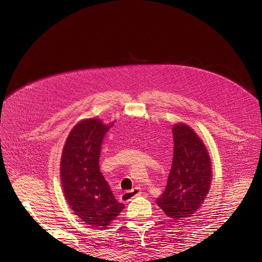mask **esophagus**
I'll return each instance as SVG.
<instances>
[{
  "mask_svg": "<svg viewBox=\"0 0 262 262\" xmlns=\"http://www.w3.org/2000/svg\"><path fill=\"white\" fill-rule=\"evenodd\" d=\"M141 193H142L141 192V189L137 187V188H133L131 191L123 192L121 198H122V200H124V201H131L132 199H134V198H136V196L140 195Z\"/></svg>",
  "mask_w": 262,
  "mask_h": 262,
  "instance_id": "esophagus-1",
  "label": "esophagus"
}]
</instances>
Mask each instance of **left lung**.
<instances>
[{
    "label": "left lung",
    "instance_id": "obj_1",
    "mask_svg": "<svg viewBox=\"0 0 262 262\" xmlns=\"http://www.w3.org/2000/svg\"><path fill=\"white\" fill-rule=\"evenodd\" d=\"M173 156L167 185L156 203L172 220L188 217L199 209L211 184V162L201 139L190 126L172 128Z\"/></svg>",
    "mask_w": 262,
    "mask_h": 262
}]
</instances>
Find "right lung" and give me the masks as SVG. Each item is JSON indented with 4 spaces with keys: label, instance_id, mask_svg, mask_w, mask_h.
Instances as JSON below:
<instances>
[{
    "label": "right lung",
    "instance_id": "obj_1",
    "mask_svg": "<svg viewBox=\"0 0 262 262\" xmlns=\"http://www.w3.org/2000/svg\"><path fill=\"white\" fill-rule=\"evenodd\" d=\"M110 126L87 119L70 132L61 157V182L70 207L86 224L109 225L124 204L118 202L99 169L101 145Z\"/></svg>",
    "mask_w": 262,
    "mask_h": 262
}]
</instances>
